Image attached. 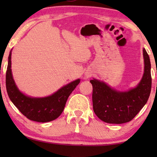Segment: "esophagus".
Here are the masks:
<instances>
[{"mask_svg":"<svg viewBox=\"0 0 157 157\" xmlns=\"http://www.w3.org/2000/svg\"><path fill=\"white\" fill-rule=\"evenodd\" d=\"M86 78H89V77H90V74H86Z\"/></svg>","mask_w":157,"mask_h":157,"instance_id":"1","label":"esophagus"}]
</instances>
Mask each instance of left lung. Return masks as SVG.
I'll return each mask as SVG.
<instances>
[{
    "label": "left lung",
    "mask_w": 157,
    "mask_h": 157,
    "mask_svg": "<svg viewBox=\"0 0 157 157\" xmlns=\"http://www.w3.org/2000/svg\"><path fill=\"white\" fill-rule=\"evenodd\" d=\"M143 55L144 74L134 89L120 92L101 81L96 79L90 81L93 86L94 111L101 121L109 124L126 123L132 121L147 104L151 89V63L144 48Z\"/></svg>",
    "instance_id": "8db88e82"
}]
</instances>
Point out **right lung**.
<instances>
[{
	"instance_id": "add662e5",
	"label": "right lung",
	"mask_w": 157,
	"mask_h": 157,
	"mask_svg": "<svg viewBox=\"0 0 157 157\" xmlns=\"http://www.w3.org/2000/svg\"><path fill=\"white\" fill-rule=\"evenodd\" d=\"M11 53L8 56L6 71V85L8 95L17 109L28 119L37 122H48L57 119L63 112L66 101L80 79L73 81L50 96L45 98H31L18 89L11 73Z\"/></svg>"
}]
</instances>
